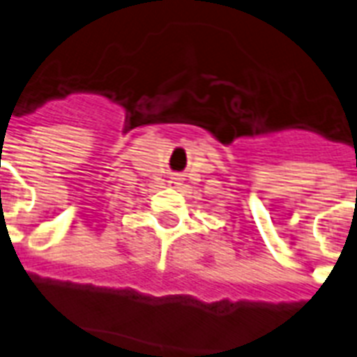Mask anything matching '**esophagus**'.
<instances>
[{"label":"esophagus","mask_w":357,"mask_h":357,"mask_svg":"<svg viewBox=\"0 0 357 357\" xmlns=\"http://www.w3.org/2000/svg\"><path fill=\"white\" fill-rule=\"evenodd\" d=\"M170 183H172L174 187H178V185H181V178H179L178 174H176V176H172V178H170Z\"/></svg>","instance_id":"34e87169"}]
</instances>
